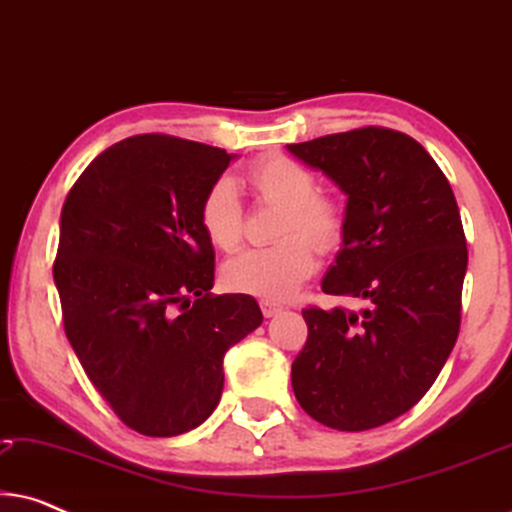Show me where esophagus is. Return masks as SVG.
<instances>
[{
  "label": "esophagus",
  "mask_w": 512,
  "mask_h": 512,
  "mask_svg": "<svg viewBox=\"0 0 512 512\" xmlns=\"http://www.w3.org/2000/svg\"><path fill=\"white\" fill-rule=\"evenodd\" d=\"M261 310H263L265 317H275V314L282 312L284 307L279 305V303H275V300H261Z\"/></svg>",
  "instance_id": "34e87169"
}]
</instances>
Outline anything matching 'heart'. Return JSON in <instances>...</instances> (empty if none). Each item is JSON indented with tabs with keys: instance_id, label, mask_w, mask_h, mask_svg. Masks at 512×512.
Segmentation results:
<instances>
[{
	"instance_id": "b5f03b06",
	"label": "heart",
	"mask_w": 512,
	"mask_h": 512,
	"mask_svg": "<svg viewBox=\"0 0 512 512\" xmlns=\"http://www.w3.org/2000/svg\"><path fill=\"white\" fill-rule=\"evenodd\" d=\"M251 193L261 202L282 207L270 247L244 249L223 265L228 289L265 300L293 296L317 268L312 246L331 251L345 233V216L338 202L317 193V177L298 160L268 156L244 174ZM200 223L207 240L221 251H233L242 240V202L230 179L209 186L200 202Z\"/></svg>"
}]
</instances>
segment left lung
Instances as JSON below:
<instances>
[{
  "instance_id": "left-lung-1",
  "label": "left lung",
  "mask_w": 512,
  "mask_h": 512,
  "mask_svg": "<svg viewBox=\"0 0 512 512\" xmlns=\"http://www.w3.org/2000/svg\"><path fill=\"white\" fill-rule=\"evenodd\" d=\"M286 149L347 195L342 249L321 291L368 303L303 310L293 394L331 429H375L431 389L457 342L468 265L457 200L436 160L403 132L359 128Z\"/></svg>"
}]
</instances>
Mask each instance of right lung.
Wrapping results in <instances>:
<instances>
[{
  "label": "right lung",
  "instance_id": "1",
  "mask_svg": "<svg viewBox=\"0 0 512 512\" xmlns=\"http://www.w3.org/2000/svg\"><path fill=\"white\" fill-rule=\"evenodd\" d=\"M230 156L167 135L109 146L69 191L53 279L69 345L121 422L153 438L219 405L223 356L261 326L244 293L214 296L200 202Z\"/></svg>",
  "mask_w": 512,
  "mask_h": 512
}]
</instances>
